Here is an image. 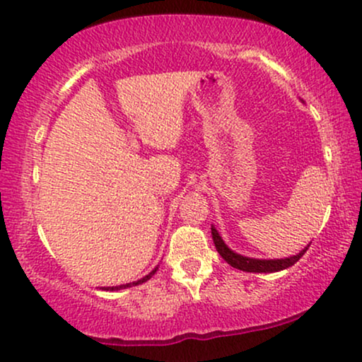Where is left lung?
I'll return each mask as SVG.
<instances>
[{"mask_svg":"<svg viewBox=\"0 0 362 362\" xmlns=\"http://www.w3.org/2000/svg\"><path fill=\"white\" fill-rule=\"evenodd\" d=\"M211 230H212V239H214L216 250L221 256H223V259L226 261V263L230 264L233 268L243 269V272H247V273H275V272H281V269L293 267V264L297 263V261L302 258L303 255H305L308 246H310L308 245L307 247H303L298 255L290 256V258L256 259V258H247V256L238 255V252L229 250L228 245H226V243L223 241V238L219 236V233H217V229L214 228V226H211Z\"/></svg>","mask_w":362,"mask_h":362,"instance_id":"left-lung-1","label":"left lung"}]
</instances>
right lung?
<instances>
[{"instance_id": "right-lung-1", "label": "right lung", "mask_w": 362, "mask_h": 362, "mask_svg": "<svg viewBox=\"0 0 362 362\" xmlns=\"http://www.w3.org/2000/svg\"><path fill=\"white\" fill-rule=\"evenodd\" d=\"M156 269H158V267H156L155 269H151V272L148 273L146 276H143L141 280H138V281H133V283H126V285H119V286H106V288H103V290H111V291H115V290H121V288H128V286H132V285H133V286H136V285H141V283H145L146 280H150V278L155 275V273H156Z\"/></svg>"}]
</instances>
